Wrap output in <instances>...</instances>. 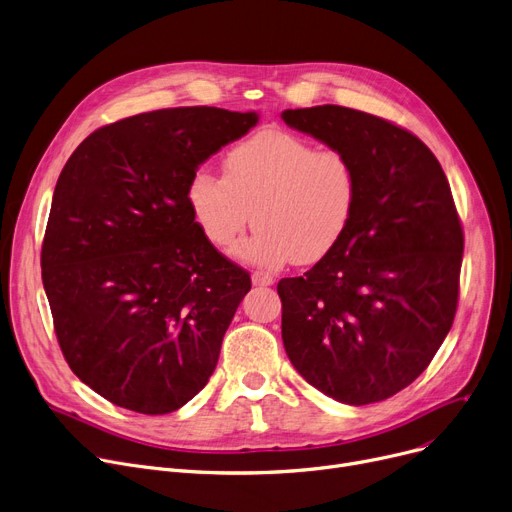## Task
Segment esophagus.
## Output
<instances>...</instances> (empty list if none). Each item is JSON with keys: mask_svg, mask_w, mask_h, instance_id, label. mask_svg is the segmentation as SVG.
I'll return each instance as SVG.
<instances>
[{"mask_svg": "<svg viewBox=\"0 0 512 512\" xmlns=\"http://www.w3.org/2000/svg\"><path fill=\"white\" fill-rule=\"evenodd\" d=\"M252 283L258 285V287H268V285L275 283V279H273V275L262 273V270H254V273H252Z\"/></svg>", "mask_w": 512, "mask_h": 512, "instance_id": "34e87169", "label": "esophagus"}]
</instances>
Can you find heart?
<instances>
[{
  "label": "heart",
  "mask_w": 512,
  "mask_h": 512,
  "mask_svg": "<svg viewBox=\"0 0 512 512\" xmlns=\"http://www.w3.org/2000/svg\"><path fill=\"white\" fill-rule=\"evenodd\" d=\"M186 196L217 250H231L252 219L256 231L239 256L270 268L291 258L312 264L349 231L359 175L341 148H316L306 138L266 130L227 150L223 177L196 169Z\"/></svg>",
  "instance_id": "1"
}]
</instances>
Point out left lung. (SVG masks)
<instances>
[{"label": "left lung", "mask_w": 512, "mask_h": 512, "mask_svg": "<svg viewBox=\"0 0 512 512\" xmlns=\"http://www.w3.org/2000/svg\"><path fill=\"white\" fill-rule=\"evenodd\" d=\"M289 128L353 159L355 217L304 277L277 285L293 368L345 405L397 395L453 326L463 227L432 150L409 130L339 105L287 109Z\"/></svg>", "instance_id": "8db88e82"}]
</instances>
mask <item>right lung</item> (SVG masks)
Masks as SVG:
<instances>
[{"label": "right lung", "mask_w": 512, "mask_h": 512, "mask_svg": "<svg viewBox=\"0 0 512 512\" xmlns=\"http://www.w3.org/2000/svg\"><path fill=\"white\" fill-rule=\"evenodd\" d=\"M258 124V113L175 107L95 130L51 200L41 270L68 366L144 415L186 405L215 372L250 273L204 237L192 173Z\"/></svg>", "instance_id": "right-lung-1"}]
</instances>
